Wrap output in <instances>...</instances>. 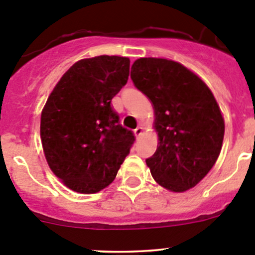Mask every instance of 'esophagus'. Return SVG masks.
Here are the masks:
<instances>
[{
  "mask_svg": "<svg viewBox=\"0 0 255 255\" xmlns=\"http://www.w3.org/2000/svg\"><path fill=\"white\" fill-rule=\"evenodd\" d=\"M142 133H143V127H142V126H138V127L134 129L135 137H139V135L142 134Z\"/></svg>",
  "mask_w": 255,
  "mask_h": 255,
  "instance_id": "esophagus-1",
  "label": "esophagus"
}]
</instances>
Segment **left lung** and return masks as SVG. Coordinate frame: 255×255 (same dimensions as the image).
Wrapping results in <instances>:
<instances>
[{
    "label": "left lung",
    "mask_w": 255,
    "mask_h": 255,
    "mask_svg": "<svg viewBox=\"0 0 255 255\" xmlns=\"http://www.w3.org/2000/svg\"><path fill=\"white\" fill-rule=\"evenodd\" d=\"M130 79L153 104L159 146L145 160L159 185L182 192L199 184L220 155L225 121L207 85L180 63L140 58Z\"/></svg>",
    "instance_id": "1"
}]
</instances>
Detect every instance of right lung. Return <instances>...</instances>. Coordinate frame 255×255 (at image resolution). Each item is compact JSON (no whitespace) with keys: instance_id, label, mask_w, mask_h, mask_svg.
<instances>
[{"instance_id":"obj_1","label":"right lung","mask_w":255,"mask_h":255,"mask_svg":"<svg viewBox=\"0 0 255 255\" xmlns=\"http://www.w3.org/2000/svg\"><path fill=\"white\" fill-rule=\"evenodd\" d=\"M128 76L125 56L82 59L48 97L40 118L43 150L51 171L74 191L95 194L109 186L134 143L111 106Z\"/></svg>"}]
</instances>
